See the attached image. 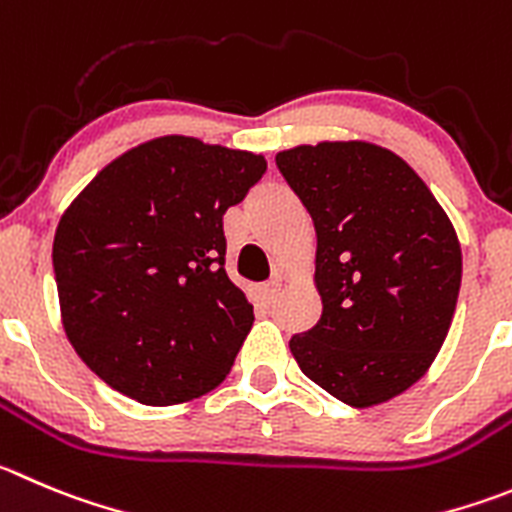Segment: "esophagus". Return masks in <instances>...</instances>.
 Wrapping results in <instances>:
<instances>
[{"label":"esophagus","instance_id":"esophagus-1","mask_svg":"<svg viewBox=\"0 0 512 512\" xmlns=\"http://www.w3.org/2000/svg\"><path fill=\"white\" fill-rule=\"evenodd\" d=\"M260 293H262V298L267 300V303H272V300L278 298V293H280V280H270L267 285H262Z\"/></svg>","mask_w":512,"mask_h":512}]
</instances>
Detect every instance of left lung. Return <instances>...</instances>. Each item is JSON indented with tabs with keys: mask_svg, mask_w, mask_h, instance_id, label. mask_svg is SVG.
Here are the masks:
<instances>
[{
	"mask_svg": "<svg viewBox=\"0 0 512 512\" xmlns=\"http://www.w3.org/2000/svg\"><path fill=\"white\" fill-rule=\"evenodd\" d=\"M315 227L321 321L290 338L310 381L356 409L417 384L442 348L462 283L450 217L407 161L371 141L275 156Z\"/></svg>",
	"mask_w": 512,
	"mask_h": 512,
	"instance_id": "obj_1",
	"label": "left lung"
}]
</instances>
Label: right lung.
Masks as SVG:
<instances>
[{
    "mask_svg": "<svg viewBox=\"0 0 512 512\" xmlns=\"http://www.w3.org/2000/svg\"><path fill=\"white\" fill-rule=\"evenodd\" d=\"M265 169L262 154L159 136L103 166L62 212V328L111 389L171 407L222 384L255 321L224 270L222 217Z\"/></svg>",
    "mask_w": 512,
    "mask_h": 512,
    "instance_id": "add662e5",
    "label": "right lung"
}]
</instances>
